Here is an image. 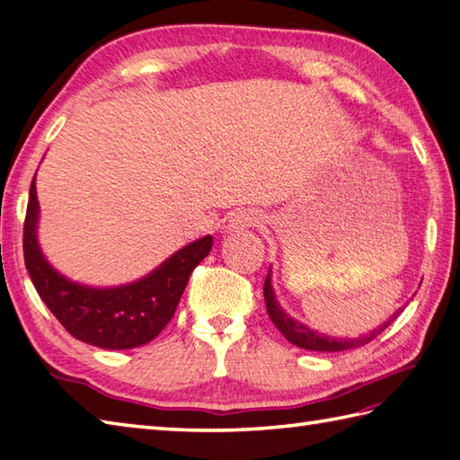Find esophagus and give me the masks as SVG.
Wrapping results in <instances>:
<instances>
[{"label": "esophagus", "mask_w": 460, "mask_h": 460, "mask_svg": "<svg viewBox=\"0 0 460 460\" xmlns=\"http://www.w3.org/2000/svg\"><path fill=\"white\" fill-rule=\"evenodd\" d=\"M260 217L258 212H252V210H242L238 214H234L228 222V230L232 232H242V230H248V228H254L260 226Z\"/></svg>", "instance_id": "obj_1"}]
</instances>
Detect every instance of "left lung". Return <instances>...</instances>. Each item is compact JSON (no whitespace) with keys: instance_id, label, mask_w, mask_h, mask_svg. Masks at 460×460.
<instances>
[{"instance_id":"1","label":"left lung","mask_w":460,"mask_h":460,"mask_svg":"<svg viewBox=\"0 0 460 460\" xmlns=\"http://www.w3.org/2000/svg\"><path fill=\"white\" fill-rule=\"evenodd\" d=\"M264 299H266V309H268V315H270L271 323H274L278 330L282 332V335L286 337L289 343H294V345H297V348L309 349V351H345V349L361 348V345L375 340V337H377L381 332H385V327L391 325V322L399 315V312L393 314L385 323L377 327V330H373L371 333L363 335V337H358V340H341V337L337 340V337L309 330L307 325L296 322L294 317H289L284 312V307L278 304L274 288H271V270L268 271L266 282H264Z\"/></svg>"}]
</instances>
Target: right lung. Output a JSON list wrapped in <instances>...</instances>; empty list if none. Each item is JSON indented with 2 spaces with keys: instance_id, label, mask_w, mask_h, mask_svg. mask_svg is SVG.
Returning <instances> with one entry per match:
<instances>
[{
  "instance_id": "obj_1",
  "label": "right lung",
  "mask_w": 460,
  "mask_h": 460,
  "mask_svg": "<svg viewBox=\"0 0 460 460\" xmlns=\"http://www.w3.org/2000/svg\"><path fill=\"white\" fill-rule=\"evenodd\" d=\"M40 202L35 176L23 224V258L37 294L75 340L101 349H133L164 330L176 312L192 270L210 254L212 236L199 238L151 274L119 288H89L61 276L37 242Z\"/></svg>"
}]
</instances>
